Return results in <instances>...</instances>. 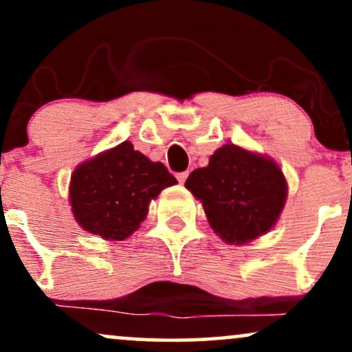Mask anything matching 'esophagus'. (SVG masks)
Wrapping results in <instances>:
<instances>
[{
  "label": "esophagus",
  "instance_id": "34e87169",
  "mask_svg": "<svg viewBox=\"0 0 352 352\" xmlns=\"http://www.w3.org/2000/svg\"><path fill=\"white\" fill-rule=\"evenodd\" d=\"M187 177H188V172H179V173H177V180H179L180 184H184V182L187 180Z\"/></svg>",
  "mask_w": 352,
  "mask_h": 352
}]
</instances>
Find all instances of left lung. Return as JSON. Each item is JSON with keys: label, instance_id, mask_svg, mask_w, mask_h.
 Listing matches in <instances>:
<instances>
[{"label": "left lung", "instance_id": "8db88e82", "mask_svg": "<svg viewBox=\"0 0 352 352\" xmlns=\"http://www.w3.org/2000/svg\"><path fill=\"white\" fill-rule=\"evenodd\" d=\"M187 187L204 204L210 227L227 243L243 245L274 227L286 201L285 175L273 160L227 144Z\"/></svg>", "mask_w": 352, "mask_h": 352}]
</instances>
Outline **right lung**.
<instances>
[{"label": "right lung", "instance_id": "obj_1", "mask_svg": "<svg viewBox=\"0 0 352 352\" xmlns=\"http://www.w3.org/2000/svg\"><path fill=\"white\" fill-rule=\"evenodd\" d=\"M175 184L162 162H152L125 140L76 168L69 188L72 213L92 235L124 240L145 220L148 201Z\"/></svg>", "mask_w": 352, "mask_h": 352}]
</instances>
